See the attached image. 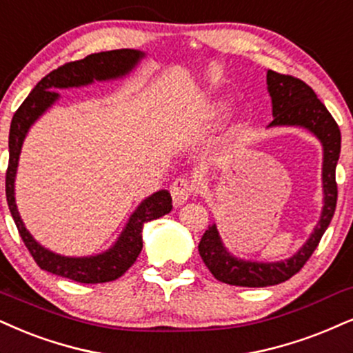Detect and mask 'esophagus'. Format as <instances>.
Returning <instances> with one entry per match:
<instances>
[{"mask_svg":"<svg viewBox=\"0 0 353 353\" xmlns=\"http://www.w3.org/2000/svg\"><path fill=\"white\" fill-rule=\"evenodd\" d=\"M170 193H172L173 203H175L176 206H181V204H185L186 199L194 193V185L191 183L188 178H176L172 183V186H170Z\"/></svg>","mask_w":353,"mask_h":353,"instance_id":"esophagus-1","label":"esophagus"}]
</instances>
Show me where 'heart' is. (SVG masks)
I'll return each mask as SVG.
<instances>
[{"instance_id": "obj_1", "label": "heart", "mask_w": 353, "mask_h": 353, "mask_svg": "<svg viewBox=\"0 0 353 353\" xmlns=\"http://www.w3.org/2000/svg\"><path fill=\"white\" fill-rule=\"evenodd\" d=\"M228 110V106H225V103H217L214 108H212V114H221V112H224Z\"/></svg>"}]
</instances>
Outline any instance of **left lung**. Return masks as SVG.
Returning a JSON list of instances; mask_svg holds the SVG:
<instances>
[{"label": "left lung", "mask_w": 353, "mask_h": 353, "mask_svg": "<svg viewBox=\"0 0 353 353\" xmlns=\"http://www.w3.org/2000/svg\"><path fill=\"white\" fill-rule=\"evenodd\" d=\"M267 85L273 110V121L270 123V128L299 125L314 134L323 143L324 208L319 223L306 243L298 250V254L281 262L262 263L236 259L221 242L216 224L208 228L198 245L204 265L210 268L216 280L234 286H249V288L278 285L296 275L319 245L321 237L324 236L325 229L332 221L337 204L336 167L339 155H341V129L337 123L330 116L327 108L321 103V99H317L311 86L299 78L268 70Z\"/></svg>", "instance_id": "obj_1"}]
</instances>
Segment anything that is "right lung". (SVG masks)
Listing matches in <instances>:
<instances>
[{
    "label": "right lung",
    "instance_id": "1",
    "mask_svg": "<svg viewBox=\"0 0 353 353\" xmlns=\"http://www.w3.org/2000/svg\"><path fill=\"white\" fill-rule=\"evenodd\" d=\"M143 57L132 49L108 50L91 54L83 60L68 62L50 72L36 85L24 103L17 108L10 129V163L6 170V199L19 236L36 263L46 272L68 278L78 283H106L117 280L132 267L142 250L143 223L159 219L172 211V196L167 190H160L139 204L129 217L119 239L110 250L93 256H63L43 249L34 241L17 212L14 201V178L21 147L30 125L59 99L55 88H73L93 83V80H111L128 75Z\"/></svg>",
    "mask_w": 353,
    "mask_h": 353
}]
</instances>
